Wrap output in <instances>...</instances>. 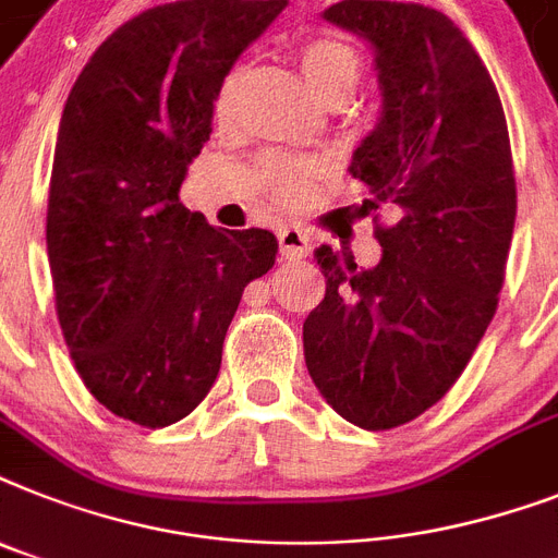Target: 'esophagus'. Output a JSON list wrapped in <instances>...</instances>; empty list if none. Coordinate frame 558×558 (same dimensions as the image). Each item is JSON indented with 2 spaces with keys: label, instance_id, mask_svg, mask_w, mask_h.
Returning <instances> with one entry per match:
<instances>
[{
  "label": "esophagus",
  "instance_id": "esophagus-1",
  "mask_svg": "<svg viewBox=\"0 0 558 558\" xmlns=\"http://www.w3.org/2000/svg\"><path fill=\"white\" fill-rule=\"evenodd\" d=\"M278 243H280V255L289 257V260L310 257V252H312L310 234L303 232V229H294V226H289V229H280Z\"/></svg>",
  "mask_w": 558,
  "mask_h": 558
}]
</instances>
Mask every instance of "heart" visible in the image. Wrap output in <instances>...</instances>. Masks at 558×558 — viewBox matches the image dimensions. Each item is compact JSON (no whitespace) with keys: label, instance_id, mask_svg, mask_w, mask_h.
Returning <instances> with one entry per match:
<instances>
[{"label":"heart","instance_id":"1","mask_svg":"<svg viewBox=\"0 0 558 558\" xmlns=\"http://www.w3.org/2000/svg\"><path fill=\"white\" fill-rule=\"evenodd\" d=\"M301 71L306 76L310 88L315 90V97L320 102H335V99H350L352 90L357 88L361 80V59L352 51L350 45L341 39H329V36H318L301 48L298 53ZM240 71H232L226 76L220 88H217L215 111L217 117L229 114V108L238 94ZM264 183L278 201L298 203L310 194L312 177H315V166L310 162H287V160H269L264 162Z\"/></svg>","mask_w":558,"mask_h":558}]
</instances>
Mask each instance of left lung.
I'll list each match as a JSON object with an SVG mask.
<instances>
[{
  "label": "left lung",
  "instance_id": "8db88e82",
  "mask_svg": "<svg viewBox=\"0 0 558 558\" xmlns=\"http://www.w3.org/2000/svg\"><path fill=\"white\" fill-rule=\"evenodd\" d=\"M364 39L381 90L352 151L364 206L392 203L369 269L320 246L324 301L303 357L326 404L364 429L407 424L456 384L496 315L515 223L505 111L473 45L415 2L343 0L320 13Z\"/></svg>",
  "mask_w": 558,
  "mask_h": 558
}]
</instances>
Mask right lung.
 I'll return each mask as SVG.
<instances>
[{
  "mask_svg": "<svg viewBox=\"0 0 558 558\" xmlns=\"http://www.w3.org/2000/svg\"><path fill=\"white\" fill-rule=\"evenodd\" d=\"M289 0L148 8L99 45L62 108L48 264L76 373L120 418L169 427L208 396L266 229L229 232L180 203L217 88Z\"/></svg>",
  "mask_w": 558,
  "mask_h": 558,
  "instance_id": "obj_1",
  "label": "right lung"
}]
</instances>
